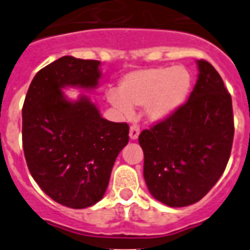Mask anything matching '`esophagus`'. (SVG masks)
Returning a JSON list of instances; mask_svg holds the SVG:
<instances>
[{"instance_id":"esophagus-1","label":"esophagus","mask_w":250,"mask_h":250,"mask_svg":"<svg viewBox=\"0 0 250 250\" xmlns=\"http://www.w3.org/2000/svg\"><path fill=\"white\" fill-rule=\"evenodd\" d=\"M139 134H140V126L139 125H131L130 126V139L131 140H135V139H138Z\"/></svg>"}]
</instances>
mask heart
Masks as SVG:
<instances>
[{
  "label": "heart",
  "instance_id": "obj_1",
  "mask_svg": "<svg viewBox=\"0 0 250 250\" xmlns=\"http://www.w3.org/2000/svg\"><path fill=\"white\" fill-rule=\"evenodd\" d=\"M190 87V72L184 66L151 67L126 75L119 92H107V100L124 116H130L132 107L146 106L147 118L160 121L185 103Z\"/></svg>",
  "mask_w": 250,
  "mask_h": 250
}]
</instances>
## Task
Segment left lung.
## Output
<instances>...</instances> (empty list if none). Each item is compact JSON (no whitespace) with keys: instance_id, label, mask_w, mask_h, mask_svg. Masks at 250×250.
I'll use <instances>...</instances> for the list:
<instances>
[{"instance_id":"1","label":"left lung","mask_w":250,"mask_h":250,"mask_svg":"<svg viewBox=\"0 0 250 250\" xmlns=\"http://www.w3.org/2000/svg\"><path fill=\"white\" fill-rule=\"evenodd\" d=\"M198 67L189 100L139 135L147 189L167 207L199 202L219 180L230 156L231 96L211 63L199 60Z\"/></svg>"}]
</instances>
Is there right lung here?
Segmentation results:
<instances>
[{"instance_id": "right-lung-1", "label": "right lung", "mask_w": 250, "mask_h": 250, "mask_svg": "<svg viewBox=\"0 0 250 250\" xmlns=\"http://www.w3.org/2000/svg\"><path fill=\"white\" fill-rule=\"evenodd\" d=\"M99 66L98 60H56L37 72L22 107V145L31 175L51 199L72 209L103 198L129 141L126 123L106 120L89 98L72 103L61 91L65 86L96 87Z\"/></svg>"}]
</instances>
